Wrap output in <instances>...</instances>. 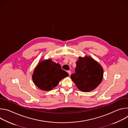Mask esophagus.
Wrapping results in <instances>:
<instances>
[{"label":"esophagus","instance_id":"esophagus-1","mask_svg":"<svg viewBox=\"0 0 128 128\" xmlns=\"http://www.w3.org/2000/svg\"><path fill=\"white\" fill-rule=\"evenodd\" d=\"M67 72H68V74H69V76H70V74H71V71H70V70L67 71Z\"/></svg>","mask_w":128,"mask_h":128}]
</instances>
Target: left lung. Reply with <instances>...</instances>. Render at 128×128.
Masks as SVG:
<instances>
[{"label": "left lung", "mask_w": 128, "mask_h": 128, "mask_svg": "<svg viewBox=\"0 0 128 128\" xmlns=\"http://www.w3.org/2000/svg\"><path fill=\"white\" fill-rule=\"evenodd\" d=\"M76 64L75 73L71 75V78L78 88L84 92L96 88L103 78L101 65L90 57H80Z\"/></svg>", "instance_id": "left-lung-1"}]
</instances>
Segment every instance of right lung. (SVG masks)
<instances>
[{"mask_svg": "<svg viewBox=\"0 0 128 128\" xmlns=\"http://www.w3.org/2000/svg\"><path fill=\"white\" fill-rule=\"evenodd\" d=\"M68 76V74L50 59L38 64L34 70L32 79L34 84L40 89L50 90L56 86L59 82Z\"/></svg>", "mask_w": 128, "mask_h": 128, "instance_id": "add662e5", "label": "right lung"}]
</instances>
